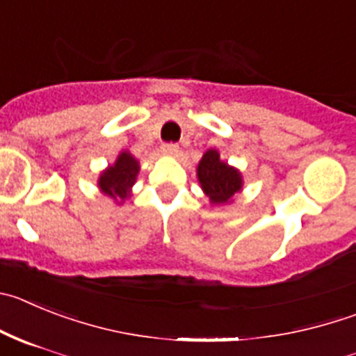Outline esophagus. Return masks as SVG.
<instances>
[{"mask_svg": "<svg viewBox=\"0 0 356 356\" xmlns=\"http://www.w3.org/2000/svg\"><path fill=\"white\" fill-rule=\"evenodd\" d=\"M178 152H180V148H178V145H172V143H169V145L162 146V153H164V155L176 156V155H178Z\"/></svg>", "mask_w": 356, "mask_h": 356, "instance_id": "esophagus-1", "label": "esophagus"}]
</instances>
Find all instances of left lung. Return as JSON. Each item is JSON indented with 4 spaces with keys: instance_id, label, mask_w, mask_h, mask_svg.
Segmentation results:
<instances>
[{
    "instance_id": "left-lung-1",
    "label": "left lung",
    "mask_w": 356,
    "mask_h": 356,
    "mask_svg": "<svg viewBox=\"0 0 356 356\" xmlns=\"http://www.w3.org/2000/svg\"><path fill=\"white\" fill-rule=\"evenodd\" d=\"M195 176L213 207L231 204L234 195L243 191V176L240 169L222 161L218 149L215 148L203 153L200 164L195 168Z\"/></svg>"
}]
</instances>
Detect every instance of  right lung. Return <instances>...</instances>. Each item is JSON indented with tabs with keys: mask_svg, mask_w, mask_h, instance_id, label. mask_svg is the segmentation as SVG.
I'll use <instances>...</instances> for the list:
<instances>
[{
	"mask_svg": "<svg viewBox=\"0 0 356 356\" xmlns=\"http://www.w3.org/2000/svg\"><path fill=\"white\" fill-rule=\"evenodd\" d=\"M141 164L129 149H122L114 164H109L100 172L97 185L104 195L111 197L116 204H123L130 195L132 187L138 181Z\"/></svg>",
	"mask_w": 356,
	"mask_h": 356,
	"instance_id": "1",
	"label": "right lung"
}]
</instances>
